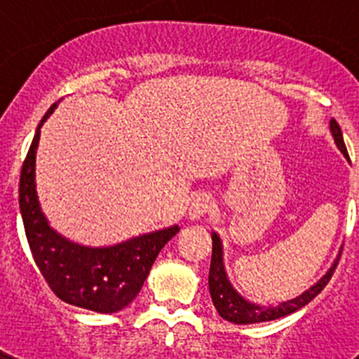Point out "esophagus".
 <instances>
[{
    "instance_id": "34e87169",
    "label": "esophagus",
    "mask_w": 359,
    "mask_h": 359,
    "mask_svg": "<svg viewBox=\"0 0 359 359\" xmlns=\"http://www.w3.org/2000/svg\"><path fill=\"white\" fill-rule=\"evenodd\" d=\"M208 208H210V198L208 196H196L194 201L190 203L189 207V217L192 221H198V219L207 214Z\"/></svg>"
}]
</instances>
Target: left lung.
Wrapping results in <instances>:
<instances>
[{"instance_id": "8db88e82", "label": "left lung", "mask_w": 359, "mask_h": 359, "mask_svg": "<svg viewBox=\"0 0 359 359\" xmlns=\"http://www.w3.org/2000/svg\"><path fill=\"white\" fill-rule=\"evenodd\" d=\"M331 126L332 138L334 144L338 145L344 156L348 158L347 147H345L344 135L334 118L329 122ZM341 253V252H340ZM340 262V255L336 257V261L329 268V271L316 282L315 286H311L309 290L304 291L302 294H298L297 298H291L287 302H282L278 306H259V304L248 302L246 298L241 297L233 286L230 284L226 277V269H224L223 262V243L219 239L217 233H212V262H210V273H208V290H210L212 302H214L215 309L221 315V318L228 320L233 323H259V322H269V320H277L282 316H287L300 307L307 306V304L327 286V282L331 280L332 273H334L336 266Z\"/></svg>"}]
</instances>
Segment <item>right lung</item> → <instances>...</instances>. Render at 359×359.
<instances>
[{
  "mask_svg": "<svg viewBox=\"0 0 359 359\" xmlns=\"http://www.w3.org/2000/svg\"><path fill=\"white\" fill-rule=\"evenodd\" d=\"M55 107L57 102L37 126L19 180V208L28 246L41 275L61 300L97 313H116L140 293L158 253L180 231V226L174 224L104 248L82 246L57 233L41 210L36 190L41 126Z\"/></svg>",
  "mask_w": 359,
  "mask_h": 359,
  "instance_id": "add662e5",
  "label": "right lung"
}]
</instances>
